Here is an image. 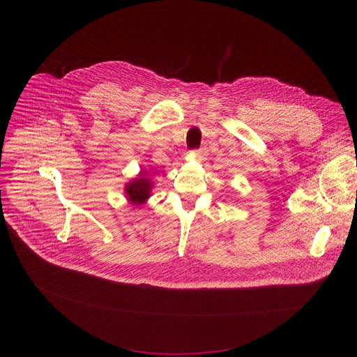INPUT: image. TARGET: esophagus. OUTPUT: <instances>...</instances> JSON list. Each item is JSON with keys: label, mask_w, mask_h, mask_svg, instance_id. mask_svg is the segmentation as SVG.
Returning <instances> with one entry per match:
<instances>
[{"label": "esophagus", "mask_w": 357, "mask_h": 357, "mask_svg": "<svg viewBox=\"0 0 357 357\" xmlns=\"http://www.w3.org/2000/svg\"><path fill=\"white\" fill-rule=\"evenodd\" d=\"M198 153L201 155V156H205V155H207L208 153V149L207 147H205V146H202L199 150H198Z\"/></svg>", "instance_id": "obj_1"}]
</instances>
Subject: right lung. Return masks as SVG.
I'll use <instances>...</instances> for the list:
<instances>
[{"label":"right lung","instance_id":"add662e5","mask_svg":"<svg viewBox=\"0 0 357 357\" xmlns=\"http://www.w3.org/2000/svg\"><path fill=\"white\" fill-rule=\"evenodd\" d=\"M150 191H152V181L146 178L144 172L126 185L127 199L135 205L144 204L150 197Z\"/></svg>","mask_w":357,"mask_h":357}]
</instances>
